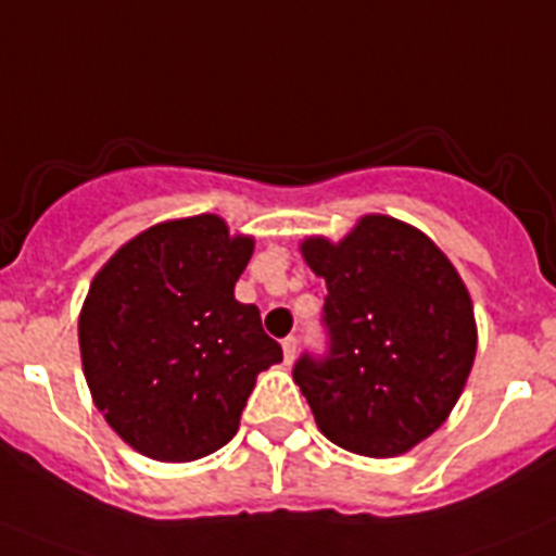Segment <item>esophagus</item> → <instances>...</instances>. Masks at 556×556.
I'll return each mask as SVG.
<instances>
[{
	"mask_svg": "<svg viewBox=\"0 0 556 556\" xmlns=\"http://www.w3.org/2000/svg\"><path fill=\"white\" fill-rule=\"evenodd\" d=\"M296 350H299V338H296V336H288V338H282L285 364H291V361L296 358Z\"/></svg>",
	"mask_w": 556,
	"mask_h": 556,
	"instance_id": "esophagus-1",
	"label": "esophagus"
}]
</instances>
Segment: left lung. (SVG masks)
<instances>
[{
    "label": "left lung",
    "mask_w": 556,
    "mask_h": 556,
    "mask_svg": "<svg viewBox=\"0 0 556 556\" xmlns=\"http://www.w3.org/2000/svg\"><path fill=\"white\" fill-rule=\"evenodd\" d=\"M325 277V352H302L293 380L330 442L400 456L445 422L476 358L465 282L422 231L366 215L341 243H302Z\"/></svg>",
    "instance_id": "8db88e82"
}]
</instances>
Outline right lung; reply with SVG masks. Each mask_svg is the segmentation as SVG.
I'll use <instances>...</instances> for the list:
<instances>
[{
	"mask_svg": "<svg viewBox=\"0 0 556 556\" xmlns=\"http://www.w3.org/2000/svg\"><path fill=\"white\" fill-rule=\"evenodd\" d=\"M251 238L215 215L142 231L103 265L80 313L86 383L105 422L159 462H195L238 433L254 378L282 361L235 299Z\"/></svg>",
	"mask_w": 556,
	"mask_h": 556,
	"instance_id": "add662e5",
	"label": "right lung"
}]
</instances>
